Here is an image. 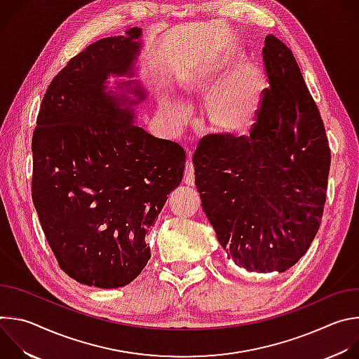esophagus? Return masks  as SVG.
I'll return each mask as SVG.
<instances>
[{"instance_id":"esophagus-1","label":"esophagus","mask_w":359,"mask_h":359,"mask_svg":"<svg viewBox=\"0 0 359 359\" xmlns=\"http://www.w3.org/2000/svg\"><path fill=\"white\" fill-rule=\"evenodd\" d=\"M184 183H186L187 186H193V184H194V168H193L191 162H187V163H186Z\"/></svg>"}]
</instances>
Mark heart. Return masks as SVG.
Returning a JSON list of instances; mask_svg holds the SVG:
<instances>
[{
	"mask_svg": "<svg viewBox=\"0 0 359 359\" xmlns=\"http://www.w3.org/2000/svg\"><path fill=\"white\" fill-rule=\"evenodd\" d=\"M240 48H226L208 64L187 75L183 88L190 102L204 105V123L209 132L222 137L247 133L262 111L267 79L254 62L238 64ZM162 112L173 129H182L187 112L175 104H163Z\"/></svg>",
	"mask_w": 359,
	"mask_h": 359,
	"instance_id": "heart-1",
	"label": "heart"
}]
</instances>
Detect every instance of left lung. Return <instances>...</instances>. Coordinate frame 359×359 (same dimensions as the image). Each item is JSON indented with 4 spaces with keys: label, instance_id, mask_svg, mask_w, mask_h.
I'll return each mask as SVG.
<instances>
[{
    "label": "left lung",
    "instance_id": "8db88e82",
    "mask_svg": "<svg viewBox=\"0 0 359 359\" xmlns=\"http://www.w3.org/2000/svg\"><path fill=\"white\" fill-rule=\"evenodd\" d=\"M270 82L250 136H204L194 182L217 240L238 267L284 273L321 223L331 153L325 128L291 49L267 35Z\"/></svg>",
    "mask_w": 359,
    "mask_h": 359
}]
</instances>
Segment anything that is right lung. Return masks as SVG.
<instances>
[{
  "label": "right lung",
  "mask_w": 359,
  "mask_h": 359,
  "mask_svg": "<svg viewBox=\"0 0 359 359\" xmlns=\"http://www.w3.org/2000/svg\"><path fill=\"white\" fill-rule=\"evenodd\" d=\"M142 28L102 38L49 83L32 136V201L60 267L99 288L132 283L146 234L182 182L184 150L136 125ZM109 77H128L109 86Z\"/></svg>",
  "instance_id": "add662e5"
}]
</instances>
